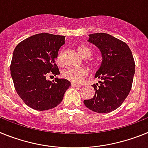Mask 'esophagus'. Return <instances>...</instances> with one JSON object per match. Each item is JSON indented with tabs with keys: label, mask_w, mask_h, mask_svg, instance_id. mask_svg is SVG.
Listing matches in <instances>:
<instances>
[{
	"label": "esophagus",
	"mask_w": 148,
	"mask_h": 148,
	"mask_svg": "<svg viewBox=\"0 0 148 148\" xmlns=\"http://www.w3.org/2000/svg\"><path fill=\"white\" fill-rule=\"evenodd\" d=\"M71 86L74 87V88H80V87H81V86H80V85H77V84H75V83H71Z\"/></svg>",
	"instance_id": "34e87169"
}]
</instances>
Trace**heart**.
Listing matches in <instances>:
<instances>
[{"label": "heart", "instance_id": "b5f03b06", "mask_svg": "<svg viewBox=\"0 0 148 148\" xmlns=\"http://www.w3.org/2000/svg\"><path fill=\"white\" fill-rule=\"evenodd\" d=\"M77 51L80 56L84 58H88L92 55V51L89 47L84 45H79L77 47ZM56 62L59 64H61L62 62V53H60L56 57ZM88 75V71L84 68L79 69H73L69 68L62 71V77L65 79L74 83H80L83 81V79Z\"/></svg>", "mask_w": 148, "mask_h": 148}]
</instances>
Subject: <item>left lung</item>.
<instances>
[{
  "instance_id": "left-lung-1",
  "label": "left lung",
  "mask_w": 148,
  "mask_h": 148,
  "mask_svg": "<svg viewBox=\"0 0 148 148\" xmlns=\"http://www.w3.org/2000/svg\"><path fill=\"white\" fill-rule=\"evenodd\" d=\"M88 42L101 51L102 62L95 74L101 79L94 84L95 94L84 100L87 108L98 113H107L118 109L130 92L135 74V62L129 46L104 33L88 35Z\"/></svg>"
}]
</instances>
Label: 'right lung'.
Returning <instances> with one entry per match:
<instances>
[{
    "label": "right lung",
    "instance_id": "right-lung-1",
    "mask_svg": "<svg viewBox=\"0 0 148 148\" xmlns=\"http://www.w3.org/2000/svg\"><path fill=\"white\" fill-rule=\"evenodd\" d=\"M65 38L39 33L21 42L14 50L10 65L14 86L24 103L33 110L44 111L56 107L70 87L66 79H46L48 74H60L55 60Z\"/></svg>",
    "mask_w": 148,
    "mask_h": 148
}]
</instances>
